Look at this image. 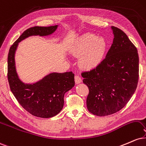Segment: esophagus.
Masks as SVG:
<instances>
[{"label": "esophagus", "mask_w": 146, "mask_h": 146, "mask_svg": "<svg viewBox=\"0 0 146 146\" xmlns=\"http://www.w3.org/2000/svg\"><path fill=\"white\" fill-rule=\"evenodd\" d=\"M75 83L76 84H79L82 82V78H80L79 76H78V75H76V76H75Z\"/></svg>", "instance_id": "34e87169"}]
</instances>
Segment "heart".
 Wrapping results in <instances>:
<instances>
[{
  "label": "heart",
  "mask_w": 146,
  "mask_h": 146,
  "mask_svg": "<svg viewBox=\"0 0 146 146\" xmlns=\"http://www.w3.org/2000/svg\"><path fill=\"white\" fill-rule=\"evenodd\" d=\"M107 43L103 37L94 34H85L80 37L70 48V52L80 58L79 66L82 69L91 71L96 68L103 59Z\"/></svg>",
  "instance_id": "heart-1"
}]
</instances>
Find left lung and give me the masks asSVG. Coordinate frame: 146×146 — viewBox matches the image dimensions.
<instances>
[{
	"label": "left lung",
	"instance_id": "8db88e82",
	"mask_svg": "<svg viewBox=\"0 0 146 146\" xmlns=\"http://www.w3.org/2000/svg\"><path fill=\"white\" fill-rule=\"evenodd\" d=\"M113 41L105 59L94 70L82 73L88 87L87 107L97 116L113 114L125 107L136 90L137 50L121 29L111 27Z\"/></svg>",
	"mask_w": 146,
	"mask_h": 146
}]
</instances>
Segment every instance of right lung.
<instances>
[{"mask_svg":"<svg viewBox=\"0 0 146 146\" xmlns=\"http://www.w3.org/2000/svg\"><path fill=\"white\" fill-rule=\"evenodd\" d=\"M59 25L34 27L26 30L9 51L8 81L10 89L19 103L33 115L42 118L55 116L62 110L65 94L74 86L72 72H50L33 83L20 79L16 69L15 52L19 43L31 36H48L56 31Z\"/></svg>","mask_w":146,"mask_h":146,"instance_id":"add662e5","label":"right lung"}]
</instances>
